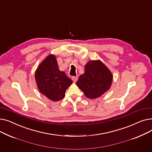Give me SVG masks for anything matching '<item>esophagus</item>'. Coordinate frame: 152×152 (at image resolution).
<instances>
[{"label": "esophagus", "mask_w": 152, "mask_h": 152, "mask_svg": "<svg viewBox=\"0 0 152 152\" xmlns=\"http://www.w3.org/2000/svg\"><path fill=\"white\" fill-rule=\"evenodd\" d=\"M77 79H78V77L77 76H73V77H72V80H73V82H75V83H76L77 81Z\"/></svg>", "instance_id": "34e87169"}]
</instances>
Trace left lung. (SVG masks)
Instances as JSON below:
<instances>
[{
  "instance_id": "obj_1",
  "label": "left lung",
  "mask_w": 152,
  "mask_h": 152,
  "mask_svg": "<svg viewBox=\"0 0 152 152\" xmlns=\"http://www.w3.org/2000/svg\"><path fill=\"white\" fill-rule=\"evenodd\" d=\"M113 75L100 60H91L85 65L84 73L79 76L76 85L87 98L100 97L110 88Z\"/></svg>"
}]
</instances>
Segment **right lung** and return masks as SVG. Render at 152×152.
Masks as SVG:
<instances>
[{"label": "right lung", "mask_w": 152, "mask_h": 152, "mask_svg": "<svg viewBox=\"0 0 152 152\" xmlns=\"http://www.w3.org/2000/svg\"><path fill=\"white\" fill-rule=\"evenodd\" d=\"M35 79L40 92L52 101L64 98L65 92L73 83L65 72L59 70L55 56L49 55L37 67Z\"/></svg>", "instance_id": "right-lung-1"}]
</instances>
